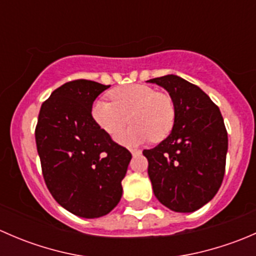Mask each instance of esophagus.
<instances>
[{"label": "esophagus", "mask_w": 256, "mask_h": 256, "mask_svg": "<svg viewBox=\"0 0 256 256\" xmlns=\"http://www.w3.org/2000/svg\"><path fill=\"white\" fill-rule=\"evenodd\" d=\"M130 152L132 154V156H138V154H141V150L138 148H131Z\"/></svg>", "instance_id": "esophagus-1"}]
</instances>
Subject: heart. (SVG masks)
I'll return each mask as SVG.
<instances>
[{
	"instance_id": "heart-1",
	"label": "heart",
	"mask_w": 256,
	"mask_h": 256,
	"mask_svg": "<svg viewBox=\"0 0 256 256\" xmlns=\"http://www.w3.org/2000/svg\"><path fill=\"white\" fill-rule=\"evenodd\" d=\"M110 99L112 102L96 100L92 104V118L110 136L116 135L130 121L132 125L116 136V141L124 146H138L150 138L157 142L167 138L174 128V102L148 85L116 88L110 92Z\"/></svg>"
}]
</instances>
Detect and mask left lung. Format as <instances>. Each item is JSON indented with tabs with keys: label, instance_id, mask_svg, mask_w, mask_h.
Returning <instances> with one entry per match:
<instances>
[{
	"label": "left lung",
	"instance_id": "obj_1",
	"mask_svg": "<svg viewBox=\"0 0 256 256\" xmlns=\"http://www.w3.org/2000/svg\"><path fill=\"white\" fill-rule=\"evenodd\" d=\"M164 88L174 106L171 134L144 150L157 200L190 213L213 200L223 182L228 134L219 108L200 88L174 74L147 80Z\"/></svg>",
	"mask_w": 256,
	"mask_h": 256
}]
</instances>
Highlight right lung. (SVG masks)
Segmentation results:
<instances>
[{
    "label": "right lung",
    "mask_w": 256,
    "mask_h": 256,
    "mask_svg": "<svg viewBox=\"0 0 256 256\" xmlns=\"http://www.w3.org/2000/svg\"><path fill=\"white\" fill-rule=\"evenodd\" d=\"M108 88L85 79L66 82L43 102L36 128L49 192L82 218L106 216L118 206L132 157L92 118V102Z\"/></svg>",
    "instance_id": "1"
}]
</instances>
